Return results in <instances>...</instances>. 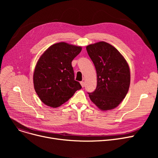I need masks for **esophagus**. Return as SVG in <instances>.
<instances>
[{
    "mask_svg": "<svg viewBox=\"0 0 158 158\" xmlns=\"http://www.w3.org/2000/svg\"><path fill=\"white\" fill-rule=\"evenodd\" d=\"M81 86H82V87H85V82H84V81H81Z\"/></svg>",
    "mask_w": 158,
    "mask_h": 158,
    "instance_id": "1",
    "label": "esophagus"
}]
</instances>
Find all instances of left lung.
Returning <instances> with one entry per match:
<instances>
[{"label": "left lung", "mask_w": 158, "mask_h": 158, "mask_svg": "<svg viewBox=\"0 0 158 158\" xmlns=\"http://www.w3.org/2000/svg\"><path fill=\"white\" fill-rule=\"evenodd\" d=\"M97 71V88L89 97L99 109L110 110L126 97L130 85V70L122 55L111 45L100 41L86 47Z\"/></svg>", "instance_id": "1"}]
</instances>
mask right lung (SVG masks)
Returning <instances> with one entry per match:
<instances>
[{
    "label": "right lung",
    "mask_w": 158,
    "mask_h": 158,
    "mask_svg": "<svg viewBox=\"0 0 158 158\" xmlns=\"http://www.w3.org/2000/svg\"><path fill=\"white\" fill-rule=\"evenodd\" d=\"M81 47L60 42L51 45L41 55L35 67L33 82L40 100L52 107H59L82 86L75 81L72 61Z\"/></svg>",
    "instance_id": "1"
}]
</instances>
